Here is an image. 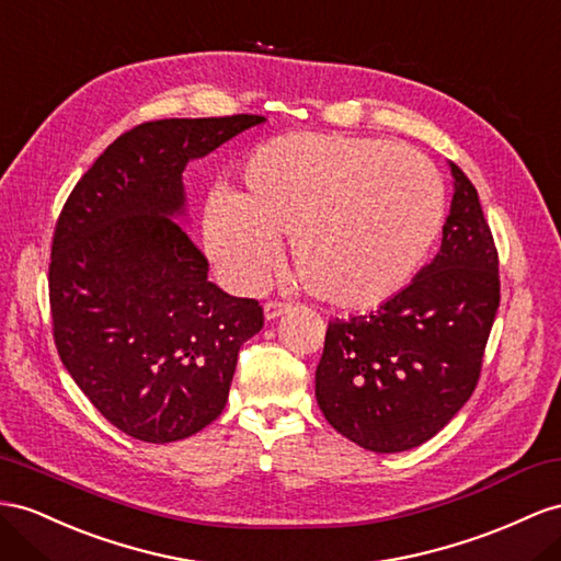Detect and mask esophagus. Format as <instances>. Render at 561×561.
<instances>
[{"mask_svg":"<svg viewBox=\"0 0 561 561\" xmlns=\"http://www.w3.org/2000/svg\"><path fill=\"white\" fill-rule=\"evenodd\" d=\"M263 310H265V318H267V320H277L279 314H284L286 310H289V306L279 304V300H267Z\"/></svg>","mask_w":561,"mask_h":561,"instance_id":"esophagus-1","label":"esophagus"}]
</instances>
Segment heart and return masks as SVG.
Here are the masks:
<instances>
[{"mask_svg": "<svg viewBox=\"0 0 561 561\" xmlns=\"http://www.w3.org/2000/svg\"><path fill=\"white\" fill-rule=\"evenodd\" d=\"M443 222V186L426 158L383 139L291 133L249 153L239 194L218 192L204 243L222 277L257 289L289 237L312 296L371 308L412 279Z\"/></svg>", "mask_w": 561, "mask_h": 561, "instance_id": "obj_1", "label": "heart"}]
</instances>
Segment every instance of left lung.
<instances>
[{"mask_svg": "<svg viewBox=\"0 0 561 561\" xmlns=\"http://www.w3.org/2000/svg\"><path fill=\"white\" fill-rule=\"evenodd\" d=\"M440 251L403 291L367 314L332 320L314 396L341 436L403 453L448 424L481 375L500 306L497 251L469 178L450 163Z\"/></svg>", "mask_w": 561, "mask_h": 561, "instance_id": "1", "label": "left lung"}]
</instances>
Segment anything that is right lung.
Here are the masks:
<instances>
[{"label":"right lung","instance_id":"1","mask_svg":"<svg viewBox=\"0 0 561 561\" xmlns=\"http://www.w3.org/2000/svg\"><path fill=\"white\" fill-rule=\"evenodd\" d=\"M263 116L168 118L133 127L84 172L54 229L56 351L123 434L172 443L225 410L239 348L263 308L208 282V261L172 218L182 172Z\"/></svg>","mask_w":561,"mask_h":561}]
</instances>
